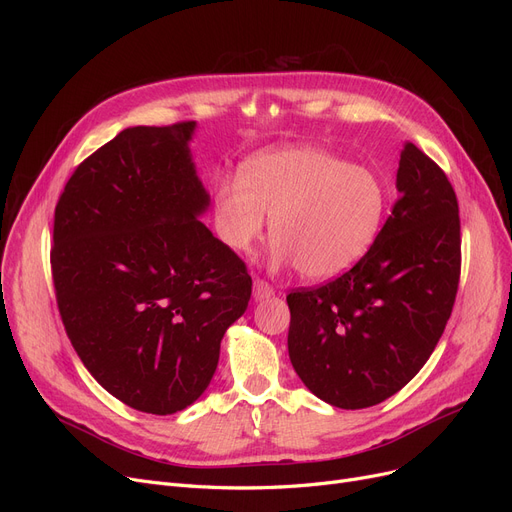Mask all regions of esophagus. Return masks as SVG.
<instances>
[{"label": "esophagus", "mask_w": 512, "mask_h": 512, "mask_svg": "<svg viewBox=\"0 0 512 512\" xmlns=\"http://www.w3.org/2000/svg\"><path fill=\"white\" fill-rule=\"evenodd\" d=\"M274 294V288L267 284L265 280H255L253 282V297H255V301H261V299H270Z\"/></svg>", "instance_id": "esophagus-1"}]
</instances>
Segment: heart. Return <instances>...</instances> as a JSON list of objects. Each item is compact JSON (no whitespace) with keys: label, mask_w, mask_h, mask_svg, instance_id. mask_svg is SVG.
I'll return each mask as SVG.
<instances>
[{"label":"heart","mask_w":512,"mask_h":512,"mask_svg":"<svg viewBox=\"0 0 512 512\" xmlns=\"http://www.w3.org/2000/svg\"><path fill=\"white\" fill-rule=\"evenodd\" d=\"M226 245L249 253L272 218L274 261L324 282L355 267L384 224L388 193L378 172L319 147H286L249 159L213 193Z\"/></svg>","instance_id":"b5f03b06"}]
</instances>
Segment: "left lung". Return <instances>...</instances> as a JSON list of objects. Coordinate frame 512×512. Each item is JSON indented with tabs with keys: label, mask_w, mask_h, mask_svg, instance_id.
Masks as SVG:
<instances>
[{
	"label": "left lung",
	"mask_w": 512,
	"mask_h": 512,
	"mask_svg": "<svg viewBox=\"0 0 512 512\" xmlns=\"http://www.w3.org/2000/svg\"><path fill=\"white\" fill-rule=\"evenodd\" d=\"M396 188L392 213L355 267L286 297L290 363L338 409L380 405L405 388L434 353L459 290V201L444 170L405 143Z\"/></svg>",
	"instance_id": "1"
}]
</instances>
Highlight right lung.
I'll return each instance as SVG.
<instances>
[{
  "mask_svg": "<svg viewBox=\"0 0 512 512\" xmlns=\"http://www.w3.org/2000/svg\"><path fill=\"white\" fill-rule=\"evenodd\" d=\"M193 130H122L78 164L53 215L51 276L74 351L107 392L151 415L205 392L253 286L245 261L197 220L209 195Z\"/></svg>",
  "mask_w": 512,
  "mask_h": 512,
  "instance_id": "obj_1",
  "label": "right lung"
}]
</instances>
